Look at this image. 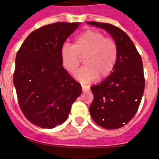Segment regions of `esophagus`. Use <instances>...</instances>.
I'll return each instance as SVG.
<instances>
[{
	"instance_id": "obj_1",
	"label": "esophagus",
	"mask_w": 159,
	"mask_h": 159,
	"mask_svg": "<svg viewBox=\"0 0 159 159\" xmlns=\"http://www.w3.org/2000/svg\"><path fill=\"white\" fill-rule=\"evenodd\" d=\"M81 87H82L83 92H88V91H89V90H90V87H88V86H85V85H81Z\"/></svg>"
}]
</instances>
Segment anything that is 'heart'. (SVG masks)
<instances>
[{"instance_id":"obj_1","label":"heart","mask_w":159,"mask_h":159,"mask_svg":"<svg viewBox=\"0 0 159 159\" xmlns=\"http://www.w3.org/2000/svg\"><path fill=\"white\" fill-rule=\"evenodd\" d=\"M84 57V65L75 73L79 81L86 84L98 77L109 76L116 67L118 47L111 38L102 32L88 29L74 39L72 45L64 44L60 50L64 67L70 73H75Z\"/></svg>"}]
</instances>
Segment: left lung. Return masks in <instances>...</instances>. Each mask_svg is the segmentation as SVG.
Instances as JSON below:
<instances>
[{"label": "left lung", "mask_w": 159, "mask_h": 159, "mask_svg": "<svg viewBox=\"0 0 159 159\" xmlns=\"http://www.w3.org/2000/svg\"><path fill=\"white\" fill-rule=\"evenodd\" d=\"M107 31L118 47V59L113 72L104 81L92 87L94 99L91 116L106 129H118L129 123L137 112L145 88L142 58L128 35L115 25L88 21Z\"/></svg>", "instance_id": "8db88e82"}]
</instances>
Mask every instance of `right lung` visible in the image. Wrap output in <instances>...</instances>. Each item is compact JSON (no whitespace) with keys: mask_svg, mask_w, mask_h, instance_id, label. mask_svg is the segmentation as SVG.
<instances>
[{"mask_svg":"<svg viewBox=\"0 0 159 159\" xmlns=\"http://www.w3.org/2000/svg\"><path fill=\"white\" fill-rule=\"evenodd\" d=\"M80 23L57 22L28 36L17 51L13 84L24 116L41 128H53L68 117L82 88L64 68L60 50Z\"/></svg>","mask_w":159,"mask_h":159,"instance_id":"1","label":"right lung"}]
</instances>
